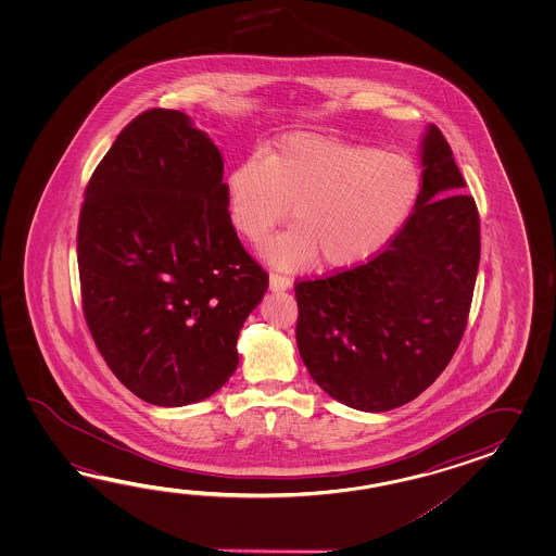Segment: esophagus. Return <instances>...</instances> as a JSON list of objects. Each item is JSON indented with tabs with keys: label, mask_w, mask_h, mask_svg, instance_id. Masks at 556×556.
<instances>
[{
	"label": "esophagus",
	"mask_w": 556,
	"mask_h": 556,
	"mask_svg": "<svg viewBox=\"0 0 556 556\" xmlns=\"http://www.w3.org/2000/svg\"><path fill=\"white\" fill-rule=\"evenodd\" d=\"M292 286V280L283 274L270 273V290L278 292V290H288Z\"/></svg>",
	"instance_id": "esophagus-1"
}]
</instances>
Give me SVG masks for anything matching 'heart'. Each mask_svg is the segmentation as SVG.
<instances>
[{
    "instance_id": "heart-1",
    "label": "heart",
    "mask_w": 556,
    "mask_h": 556,
    "mask_svg": "<svg viewBox=\"0 0 556 556\" xmlns=\"http://www.w3.org/2000/svg\"><path fill=\"white\" fill-rule=\"evenodd\" d=\"M409 156L321 135H286L261 161L238 163L228 175L232 225L261 242L292 208L294 230L266 244V258L283 270L316 261L348 268L386 247L419 194Z\"/></svg>"
}]
</instances>
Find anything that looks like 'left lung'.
Masks as SVG:
<instances>
[{
	"instance_id": "8db88e82",
	"label": "left lung",
	"mask_w": 556,
	"mask_h": 556,
	"mask_svg": "<svg viewBox=\"0 0 556 556\" xmlns=\"http://www.w3.org/2000/svg\"><path fill=\"white\" fill-rule=\"evenodd\" d=\"M431 125L414 213L364 264L294 283L295 342L312 379L362 412L412 402L447 367L471 309L481 220Z\"/></svg>"
}]
</instances>
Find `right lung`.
Instances as JSON below:
<instances>
[{"label": "right lung", "instance_id": "add662e5", "mask_svg": "<svg viewBox=\"0 0 556 556\" xmlns=\"http://www.w3.org/2000/svg\"><path fill=\"white\" fill-rule=\"evenodd\" d=\"M223 154L175 109L118 132L85 187L77 264L87 328L118 381L180 407L220 390L268 274L228 213Z\"/></svg>", "mask_w": 556, "mask_h": 556}]
</instances>
